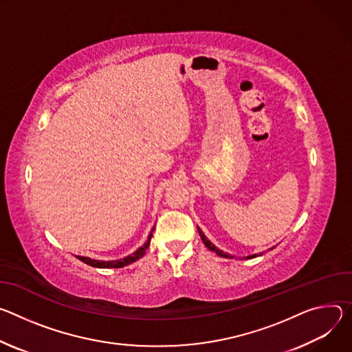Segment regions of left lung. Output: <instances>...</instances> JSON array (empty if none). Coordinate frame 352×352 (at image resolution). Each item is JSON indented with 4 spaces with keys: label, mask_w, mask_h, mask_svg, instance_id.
<instances>
[{
    "label": "left lung",
    "mask_w": 352,
    "mask_h": 352,
    "mask_svg": "<svg viewBox=\"0 0 352 352\" xmlns=\"http://www.w3.org/2000/svg\"><path fill=\"white\" fill-rule=\"evenodd\" d=\"M197 230H199V233H200L201 241L204 242V245H206L211 252H214L215 254H218V256H221V257H225V258H233V256H232V254L222 252V250H221V249H218L214 243H211V241L204 235V232H203L200 228H197ZM271 249H272V248H271ZM257 256H263V253H258V254H250V256H248V257H245V258H254V257H257Z\"/></svg>",
    "instance_id": "obj_1"
}]
</instances>
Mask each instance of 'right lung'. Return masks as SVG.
I'll use <instances>...</instances> for the list:
<instances>
[{"label": "right lung", "instance_id": "1", "mask_svg": "<svg viewBox=\"0 0 352 352\" xmlns=\"http://www.w3.org/2000/svg\"><path fill=\"white\" fill-rule=\"evenodd\" d=\"M153 229H155V228L151 229L146 242H145L141 248H138L133 254H129V256H126V257H123V258H119V260H109V261L94 260V258H91V257H84V256H76V258L81 260L82 263H85V264H88V265L98 267V268H122V267H124V265H129V264L137 261L138 258H141V257L145 254V252H146V249H148V246H149L151 238H152Z\"/></svg>", "mask_w": 352, "mask_h": 352}]
</instances>
